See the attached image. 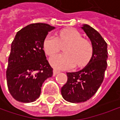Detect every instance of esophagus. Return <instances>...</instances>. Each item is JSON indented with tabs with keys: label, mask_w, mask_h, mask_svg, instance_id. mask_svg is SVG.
I'll return each mask as SVG.
<instances>
[{
	"label": "esophagus",
	"mask_w": 120,
	"mask_h": 120,
	"mask_svg": "<svg viewBox=\"0 0 120 120\" xmlns=\"http://www.w3.org/2000/svg\"><path fill=\"white\" fill-rule=\"evenodd\" d=\"M60 72L59 71H57V70H53V76H55L56 75H57L58 73H59Z\"/></svg>",
	"instance_id": "34e87169"
}]
</instances>
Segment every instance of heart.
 Instances as JSON below:
<instances>
[{"mask_svg": "<svg viewBox=\"0 0 120 120\" xmlns=\"http://www.w3.org/2000/svg\"><path fill=\"white\" fill-rule=\"evenodd\" d=\"M66 54H57L49 59L50 65L59 70H68L76 65L85 66L93 55V47L90 42L83 39L82 34L75 29H66L61 31L58 38L49 34L43 41V50L46 55H52L58 52L61 45H67Z\"/></svg>", "mask_w": 120, "mask_h": 120, "instance_id": "1", "label": "heart"}]
</instances>
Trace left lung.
<instances>
[{"label": "left lung", "instance_id": "8db88e82", "mask_svg": "<svg viewBox=\"0 0 120 120\" xmlns=\"http://www.w3.org/2000/svg\"><path fill=\"white\" fill-rule=\"evenodd\" d=\"M81 28L89 38L93 55L89 63L80 71L67 72L68 82L61 88L63 98L73 103L90 99L101 85L107 68L108 44L101 35L88 24Z\"/></svg>", "mask_w": 120, "mask_h": 120}]
</instances>
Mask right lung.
<instances>
[{"mask_svg":"<svg viewBox=\"0 0 120 120\" xmlns=\"http://www.w3.org/2000/svg\"><path fill=\"white\" fill-rule=\"evenodd\" d=\"M55 27L35 23L19 30L11 44L6 78L12 96L22 103H31L39 98L45 79L52 76L43 50V41Z\"/></svg>","mask_w":120,"mask_h":120,"instance_id":"obj_1","label":"right lung"}]
</instances>
